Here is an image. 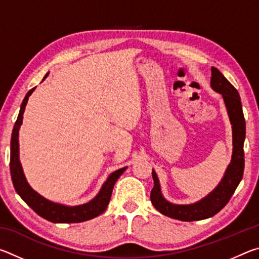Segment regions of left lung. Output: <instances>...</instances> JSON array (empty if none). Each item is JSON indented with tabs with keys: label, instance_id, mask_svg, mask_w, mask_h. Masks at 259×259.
I'll use <instances>...</instances> for the list:
<instances>
[{
	"label": "left lung",
	"instance_id": "left-lung-1",
	"mask_svg": "<svg viewBox=\"0 0 259 259\" xmlns=\"http://www.w3.org/2000/svg\"><path fill=\"white\" fill-rule=\"evenodd\" d=\"M211 88L214 91L222 94L224 98L232 123V131H233L232 161L219 185L199 202L193 204H172L162 196L159 179L154 170H152L153 181H154V187L151 192L152 204L164 216L178 219V221L193 222L214 216L229 202L243 176L245 121L241 98L238 90L214 67H211Z\"/></svg>",
	"mask_w": 259,
	"mask_h": 259
}]
</instances>
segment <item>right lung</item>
Returning <instances> with one entry per match:
<instances>
[{
	"label": "right lung",
	"mask_w": 259,
	"mask_h": 259,
	"mask_svg": "<svg viewBox=\"0 0 259 259\" xmlns=\"http://www.w3.org/2000/svg\"><path fill=\"white\" fill-rule=\"evenodd\" d=\"M48 76V74L46 77ZM45 77V78H46ZM43 78V80H45ZM35 88L30 89L27 95L25 96L21 104L19 115L17 117V121L12 130L11 136V154H10V172L12 184L16 192L18 193L19 196L32 208L38 216L43 217L47 221L52 223H81L89 221L95 217L102 214L106 210L112 196V191L114 184L116 183L117 179L124 172L126 168H122L114 171L102 187V190L98 193L94 200L90 202L81 205H75V207H67V205L54 203L51 201H48L40 194L32 190V187L28 185L24 176L23 169H21L19 162V144H18V135L19 128L23 122V114L25 111L26 104H27L28 97L32 95Z\"/></svg>",
	"instance_id": "1"
}]
</instances>
